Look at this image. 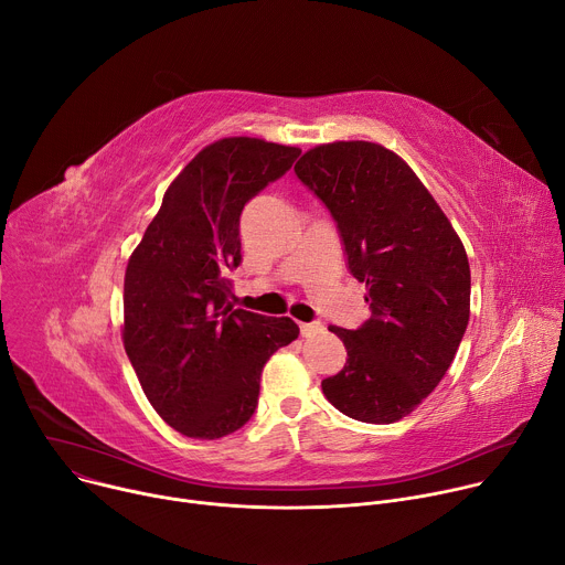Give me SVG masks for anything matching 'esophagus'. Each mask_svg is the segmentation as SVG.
<instances>
[{
	"mask_svg": "<svg viewBox=\"0 0 565 565\" xmlns=\"http://www.w3.org/2000/svg\"><path fill=\"white\" fill-rule=\"evenodd\" d=\"M326 328H323V323H319V321H311V323H300V334L302 337H317V334H321Z\"/></svg>",
	"mask_w": 565,
	"mask_h": 565,
	"instance_id": "34e87169",
	"label": "esophagus"
}]
</instances>
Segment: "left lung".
Here are the masks:
<instances>
[{"mask_svg": "<svg viewBox=\"0 0 565 565\" xmlns=\"http://www.w3.org/2000/svg\"><path fill=\"white\" fill-rule=\"evenodd\" d=\"M294 172L334 217L372 311L356 330L330 326L348 359L323 395L352 419L393 424L443 382L465 337L467 250L411 166L380 143L317 146Z\"/></svg>", "mask_w": 565, "mask_h": 565, "instance_id": "obj_1", "label": "left lung"}]
</instances>
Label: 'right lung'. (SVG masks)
I'll list each match as a JSON object with an SVG mask.
<instances>
[{
	"label": "right lung",
	"instance_id": "right-lung-1",
	"mask_svg": "<svg viewBox=\"0 0 565 565\" xmlns=\"http://www.w3.org/2000/svg\"><path fill=\"white\" fill-rule=\"evenodd\" d=\"M300 150L231 137L206 146L168 185L130 256L122 345L152 408L174 430L217 440L258 406L267 359L298 326L231 305L242 263L244 204L280 179Z\"/></svg>",
	"mask_w": 565,
	"mask_h": 565
}]
</instances>
